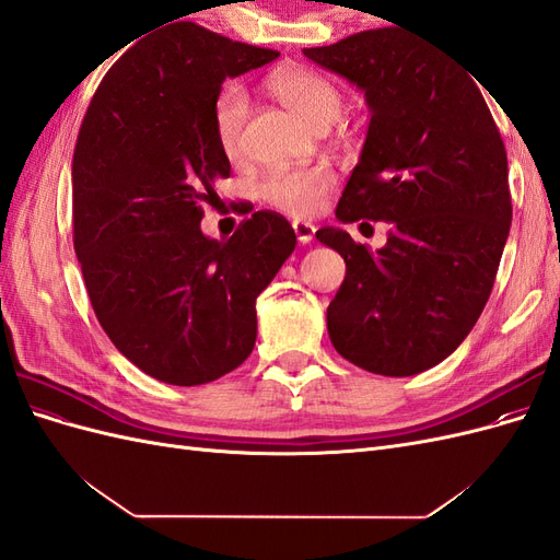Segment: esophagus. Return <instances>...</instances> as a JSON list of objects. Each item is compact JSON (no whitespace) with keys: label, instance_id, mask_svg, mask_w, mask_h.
Returning a JSON list of instances; mask_svg holds the SVG:
<instances>
[{"label":"esophagus","instance_id":"1","mask_svg":"<svg viewBox=\"0 0 560 560\" xmlns=\"http://www.w3.org/2000/svg\"><path fill=\"white\" fill-rule=\"evenodd\" d=\"M292 229L296 233V241L303 243V245H308L315 238V226L311 222H301V219H296V222L292 224Z\"/></svg>","mask_w":560,"mask_h":560}]
</instances>
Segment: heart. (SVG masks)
Masks as SVG:
<instances>
[{"label": "heart", "mask_w": 560, "mask_h": 560, "mask_svg": "<svg viewBox=\"0 0 560 560\" xmlns=\"http://www.w3.org/2000/svg\"><path fill=\"white\" fill-rule=\"evenodd\" d=\"M268 89L290 107L303 124L311 128L331 126L343 109V97L334 83L313 70L290 67L280 70L268 81ZM247 121V95L243 89L231 86L217 100L214 126L222 149L231 159L243 151V130ZM336 177L325 165L306 167V171H273L259 182V196L284 214L311 217L315 214L327 194L334 189Z\"/></svg>", "instance_id": "1"}]
</instances>
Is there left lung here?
<instances>
[{"instance_id": "left-lung-1", "label": "left lung", "mask_w": 560, "mask_h": 560, "mask_svg": "<svg viewBox=\"0 0 560 560\" xmlns=\"http://www.w3.org/2000/svg\"><path fill=\"white\" fill-rule=\"evenodd\" d=\"M303 56L364 91L371 112L336 219L389 224L376 252L343 229L315 233L346 261L329 338L371 374L416 376L465 341L493 290L512 226L500 130L467 70L399 27Z\"/></svg>"}]
</instances>
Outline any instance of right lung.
<instances>
[{"label": "right lung", "mask_w": 560, "mask_h": 560, "mask_svg": "<svg viewBox=\"0 0 560 560\" xmlns=\"http://www.w3.org/2000/svg\"><path fill=\"white\" fill-rule=\"evenodd\" d=\"M280 54L171 23L128 48L100 83L72 161L74 252L116 350L147 376L202 385L257 341V296L296 247L278 212L231 238L200 231L231 163L214 112L226 79Z\"/></svg>", "instance_id": "right-lung-1"}]
</instances>
